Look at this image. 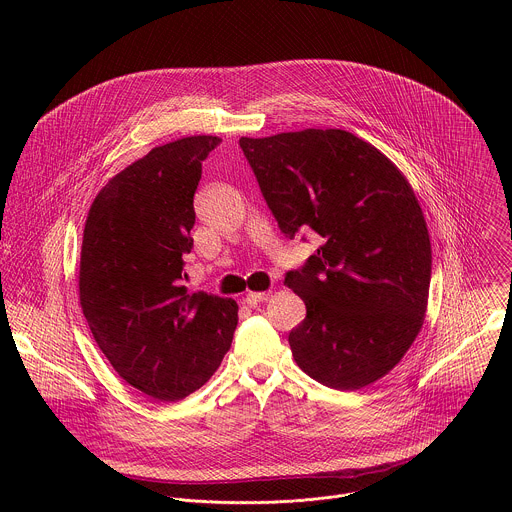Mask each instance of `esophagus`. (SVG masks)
Segmentation results:
<instances>
[{"mask_svg": "<svg viewBox=\"0 0 512 512\" xmlns=\"http://www.w3.org/2000/svg\"><path fill=\"white\" fill-rule=\"evenodd\" d=\"M268 297H270V293L248 292L246 293V297H244V303H246V305H250V307H256V305H260L262 301H266Z\"/></svg>", "mask_w": 512, "mask_h": 512, "instance_id": "34e87169", "label": "esophagus"}]
</instances>
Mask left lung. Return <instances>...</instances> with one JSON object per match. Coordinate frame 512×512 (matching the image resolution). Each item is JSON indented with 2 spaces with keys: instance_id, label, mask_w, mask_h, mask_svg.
<instances>
[{
  "instance_id": "1",
  "label": "left lung",
  "mask_w": 512,
  "mask_h": 512,
  "mask_svg": "<svg viewBox=\"0 0 512 512\" xmlns=\"http://www.w3.org/2000/svg\"><path fill=\"white\" fill-rule=\"evenodd\" d=\"M282 232L321 236L286 274L307 307L292 329L297 366L335 390L388 374L416 341L432 278L430 232L404 173L345 130L240 138Z\"/></svg>"
}]
</instances>
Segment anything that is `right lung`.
Here are the masks:
<instances>
[{
    "mask_svg": "<svg viewBox=\"0 0 512 512\" xmlns=\"http://www.w3.org/2000/svg\"><path fill=\"white\" fill-rule=\"evenodd\" d=\"M217 136L153 147L114 175L82 232L78 297L114 370L159 402L199 390L219 368L238 323L230 297L187 293L193 197Z\"/></svg>",
    "mask_w": 512,
    "mask_h": 512,
    "instance_id": "obj_1",
    "label": "right lung"
}]
</instances>
